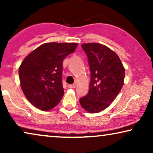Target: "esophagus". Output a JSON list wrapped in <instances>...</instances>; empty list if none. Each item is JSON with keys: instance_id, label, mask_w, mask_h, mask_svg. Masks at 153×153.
Returning <instances> with one entry per match:
<instances>
[{"instance_id": "1", "label": "esophagus", "mask_w": 153, "mask_h": 153, "mask_svg": "<svg viewBox=\"0 0 153 153\" xmlns=\"http://www.w3.org/2000/svg\"><path fill=\"white\" fill-rule=\"evenodd\" d=\"M68 88H76V85L70 84V85H68Z\"/></svg>"}]
</instances>
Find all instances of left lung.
<instances>
[{"instance_id": "8db88e82", "label": "left lung", "mask_w": 153, "mask_h": 153, "mask_svg": "<svg viewBox=\"0 0 153 153\" xmlns=\"http://www.w3.org/2000/svg\"><path fill=\"white\" fill-rule=\"evenodd\" d=\"M81 47L88 60L91 79L88 93L79 102L86 111L95 114L109 106L118 96L125 71L118 56L106 46L85 43Z\"/></svg>"}]
</instances>
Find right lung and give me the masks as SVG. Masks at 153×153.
Returning <instances> with one entry per match:
<instances>
[{
    "instance_id": "right-lung-1",
    "label": "right lung",
    "mask_w": 153,
    "mask_h": 153,
    "mask_svg": "<svg viewBox=\"0 0 153 153\" xmlns=\"http://www.w3.org/2000/svg\"><path fill=\"white\" fill-rule=\"evenodd\" d=\"M77 43H45L30 52L19 68L20 85L26 99L42 111L53 108L64 95L62 60Z\"/></svg>"
}]
</instances>
